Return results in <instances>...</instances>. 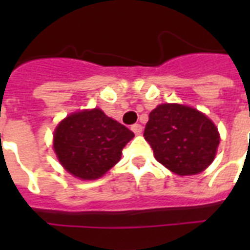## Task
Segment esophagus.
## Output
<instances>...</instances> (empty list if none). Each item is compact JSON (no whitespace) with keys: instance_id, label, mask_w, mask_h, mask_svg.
Instances as JSON below:
<instances>
[{"instance_id":"obj_1","label":"esophagus","mask_w":250,"mask_h":250,"mask_svg":"<svg viewBox=\"0 0 250 250\" xmlns=\"http://www.w3.org/2000/svg\"><path fill=\"white\" fill-rule=\"evenodd\" d=\"M131 129H132L135 135H140L141 131H143V127H141L140 125H133L132 127H131Z\"/></svg>"}]
</instances>
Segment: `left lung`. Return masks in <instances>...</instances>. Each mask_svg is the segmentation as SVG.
Here are the masks:
<instances>
[{
	"instance_id": "1",
	"label": "left lung",
	"mask_w": 250,
	"mask_h": 250,
	"mask_svg": "<svg viewBox=\"0 0 250 250\" xmlns=\"http://www.w3.org/2000/svg\"><path fill=\"white\" fill-rule=\"evenodd\" d=\"M145 140L160 164L178 175H196L213 162L219 145V133L201 111L162 104L149 114Z\"/></svg>"
}]
</instances>
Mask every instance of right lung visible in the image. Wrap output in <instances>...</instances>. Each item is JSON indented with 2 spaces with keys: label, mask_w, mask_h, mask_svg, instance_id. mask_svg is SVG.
I'll return each mask as SVG.
<instances>
[{
  "label": "right lung",
  "mask_w": 250,
  "mask_h": 250,
  "mask_svg": "<svg viewBox=\"0 0 250 250\" xmlns=\"http://www.w3.org/2000/svg\"><path fill=\"white\" fill-rule=\"evenodd\" d=\"M133 136L132 131L102 110H83L57 125L53 148L66 171L76 178L93 180L119 162L122 150Z\"/></svg>",
  "instance_id": "obj_1"
}]
</instances>
